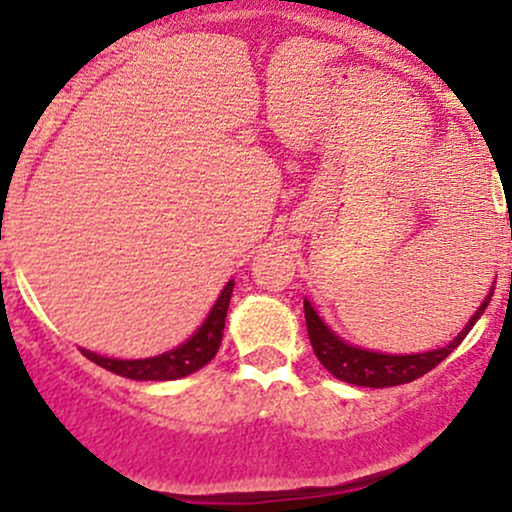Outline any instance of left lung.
<instances>
[{"instance_id":"8db88e82","label":"left lung","mask_w":512,"mask_h":512,"mask_svg":"<svg viewBox=\"0 0 512 512\" xmlns=\"http://www.w3.org/2000/svg\"><path fill=\"white\" fill-rule=\"evenodd\" d=\"M491 295H486V300L481 303V308L473 313V318L468 320L466 328L461 330L446 347L429 352H416V355H384V352H372L362 350V347L350 345L342 337H337L328 325L323 323L315 308L310 305V300H303L305 310V325H308V337L310 345H313L315 357L320 360V365L325 367L333 377L342 379L347 384H357V387H397V384H407L419 379L421 374L431 372L441 360L451 355L458 345L463 342V337L468 335V330L476 325V320L481 318L483 310L491 303Z\"/></svg>"}]
</instances>
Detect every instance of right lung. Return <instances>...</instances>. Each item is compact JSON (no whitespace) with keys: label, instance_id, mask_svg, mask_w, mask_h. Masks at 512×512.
I'll list each match as a JSON object with an SVG mask.
<instances>
[{"label":"right lung","instance_id":"add662e5","mask_svg":"<svg viewBox=\"0 0 512 512\" xmlns=\"http://www.w3.org/2000/svg\"><path fill=\"white\" fill-rule=\"evenodd\" d=\"M231 291H234V281L224 286L219 293L217 303L209 310L207 320L202 328L197 330L187 342L175 347L170 352H162L157 357H145V360H113V357L96 355L91 350H81L96 365L105 367V370L120 374V377L138 379V382H165V379H179L187 374L202 370L207 362L214 360L217 355L221 337H224V323H226V310H229Z\"/></svg>","mask_w":512,"mask_h":512}]
</instances>
